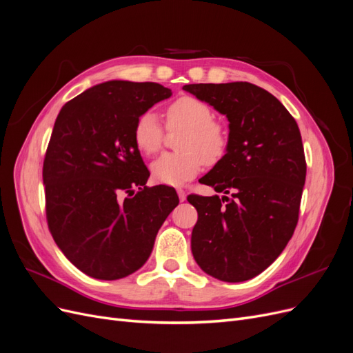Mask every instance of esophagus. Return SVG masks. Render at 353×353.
Listing matches in <instances>:
<instances>
[{
	"instance_id": "esophagus-1",
	"label": "esophagus",
	"mask_w": 353,
	"mask_h": 353,
	"mask_svg": "<svg viewBox=\"0 0 353 353\" xmlns=\"http://www.w3.org/2000/svg\"><path fill=\"white\" fill-rule=\"evenodd\" d=\"M176 193H178V197H179V200H181V201H185V199H187L185 190H183V188H178V190H176Z\"/></svg>"
}]
</instances>
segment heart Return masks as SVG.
Here are the masks:
<instances>
[{"mask_svg": "<svg viewBox=\"0 0 353 353\" xmlns=\"http://www.w3.org/2000/svg\"><path fill=\"white\" fill-rule=\"evenodd\" d=\"M168 126L184 128L187 134L179 144L183 153H166L152 163V175L160 184L183 185L193 179L203 163H219L228 148V135L222 125L213 121L210 105L196 97L183 95L166 109ZM165 131L154 112L145 110L134 125V143L141 153L152 156L163 144Z\"/></svg>", "mask_w": 353, "mask_h": 353, "instance_id": "1", "label": "heart"}]
</instances>
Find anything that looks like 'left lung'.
I'll list each match as a JSON object with an SVG mask.
<instances>
[{"mask_svg":"<svg viewBox=\"0 0 353 353\" xmlns=\"http://www.w3.org/2000/svg\"><path fill=\"white\" fill-rule=\"evenodd\" d=\"M183 90L230 122L225 156L199 179L225 196L187 197L199 215L191 252L213 279L250 280L279 258L297 225L306 178L301 131L281 101L253 83Z\"/></svg>","mask_w":353,"mask_h":353,"instance_id":"8db88e82","label":"left lung"}]
</instances>
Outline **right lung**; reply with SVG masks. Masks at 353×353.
I'll list each match as a JSON object with an SVG mask.
<instances>
[{
    "mask_svg": "<svg viewBox=\"0 0 353 353\" xmlns=\"http://www.w3.org/2000/svg\"><path fill=\"white\" fill-rule=\"evenodd\" d=\"M172 91L156 82L108 81L63 105L42 168L47 222L63 254L97 280H119L150 256L179 203L174 187H147L137 117Z\"/></svg>",
    "mask_w": 353,
    "mask_h": 353,
    "instance_id": "1",
    "label": "right lung"
}]
</instances>
